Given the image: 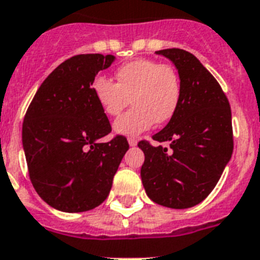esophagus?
Wrapping results in <instances>:
<instances>
[{"mask_svg": "<svg viewBox=\"0 0 260 260\" xmlns=\"http://www.w3.org/2000/svg\"><path fill=\"white\" fill-rule=\"evenodd\" d=\"M128 144H129L131 147H135V145H137V140L135 137H129V139H128Z\"/></svg>", "mask_w": 260, "mask_h": 260, "instance_id": "34e87169", "label": "esophagus"}]
</instances>
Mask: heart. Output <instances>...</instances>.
<instances>
[{
	"mask_svg": "<svg viewBox=\"0 0 260 260\" xmlns=\"http://www.w3.org/2000/svg\"><path fill=\"white\" fill-rule=\"evenodd\" d=\"M117 83L106 76L92 82L98 104L108 116H117L128 104V112L115 120L113 131L124 136H137L156 121L164 124L176 115L182 98V83L171 64L153 59H135L120 66Z\"/></svg>",
	"mask_w": 260,
	"mask_h": 260,
	"instance_id": "b5f03b06",
	"label": "heart"
}]
</instances>
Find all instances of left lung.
<instances>
[{
	"mask_svg": "<svg viewBox=\"0 0 260 260\" xmlns=\"http://www.w3.org/2000/svg\"><path fill=\"white\" fill-rule=\"evenodd\" d=\"M174 63L182 83L177 112L152 139L171 149L139 143L145 160L141 181L147 196L172 209L196 206L208 197L234 148L231 110L219 83L189 51H156Z\"/></svg>",
	"mask_w": 260,
	"mask_h": 260,
	"instance_id": "1",
	"label": "left lung"
}]
</instances>
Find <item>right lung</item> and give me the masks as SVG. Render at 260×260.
I'll return each instance as SVG.
<instances>
[{
    "label": "right lung",
    "instance_id": "obj_1",
    "mask_svg": "<svg viewBox=\"0 0 260 260\" xmlns=\"http://www.w3.org/2000/svg\"><path fill=\"white\" fill-rule=\"evenodd\" d=\"M113 55L80 54L64 60L41 84L26 111L22 144L31 184L56 210L79 213L104 202L129 145L111 132L92 82Z\"/></svg>",
    "mask_w": 260,
    "mask_h": 260
}]
</instances>
